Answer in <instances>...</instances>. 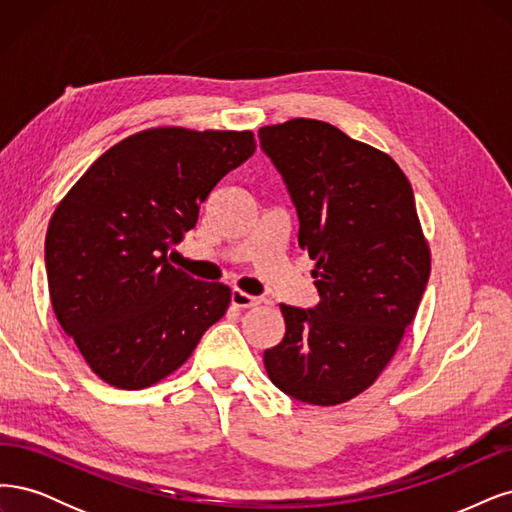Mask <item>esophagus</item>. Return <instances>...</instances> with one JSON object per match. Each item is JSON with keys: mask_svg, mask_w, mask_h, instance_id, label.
<instances>
[{"mask_svg": "<svg viewBox=\"0 0 512 512\" xmlns=\"http://www.w3.org/2000/svg\"><path fill=\"white\" fill-rule=\"evenodd\" d=\"M261 300L259 298H255V295H251V293H244V291H240V289H234L232 291V306H236V308H253V306H257Z\"/></svg>", "mask_w": 512, "mask_h": 512, "instance_id": "obj_1", "label": "esophagus"}]
</instances>
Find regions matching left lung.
<instances>
[{
  "instance_id": "obj_1",
  "label": "left lung",
  "mask_w": 512,
  "mask_h": 512,
  "mask_svg": "<svg viewBox=\"0 0 512 512\" xmlns=\"http://www.w3.org/2000/svg\"><path fill=\"white\" fill-rule=\"evenodd\" d=\"M259 144L298 212L321 298L315 308L280 304L287 332L263 364L295 400L349 402L398 351L430 278L415 195L389 155L323 121L261 127Z\"/></svg>"
}]
</instances>
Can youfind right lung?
<instances>
[{"label":"right lung","mask_w":512,"mask_h":512,"mask_svg":"<svg viewBox=\"0 0 512 512\" xmlns=\"http://www.w3.org/2000/svg\"><path fill=\"white\" fill-rule=\"evenodd\" d=\"M253 153L251 131L146 129L108 148L57 206L44 244L53 310L108 385H155L225 315L229 287L174 268L168 251Z\"/></svg>","instance_id":"1"}]
</instances>
